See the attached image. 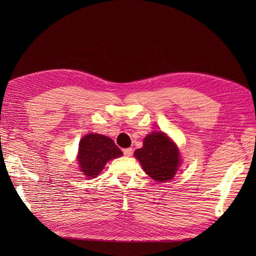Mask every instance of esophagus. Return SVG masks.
Here are the masks:
<instances>
[{
	"label": "esophagus",
	"mask_w": 256,
	"mask_h": 256,
	"mask_svg": "<svg viewBox=\"0 0 256 256\" xmlns=\"http://www.w3.org/2000/svg\"><path fill=\"white\" fill-rule=\"evenodd\" d=\"M132 148H124V154L126 156H132Z\"/></svg>",
	"instance_id": "34e87169"
}]
</instances>
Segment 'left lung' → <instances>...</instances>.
I'll return each mask as SVG.
<instances>
[{
	"label": "left lung",
	"instance_id": "8db88e82",
	"mask_svg": "<svg viewBox=\"0 0 256 256\" xmlns=\"http://www.w3.org/2000/svg\"><path fill=\"white\" fill-rule=\"evenodd\" d=\"M134 154L145 173L158 182L172 180L182 164L178 146L163 132L148 134L143 140V147Z\"/></svg>",
	"mask_w": 256,
	"mask_h": 256
}]
</instances>
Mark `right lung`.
Segmentation results:
<instances>
[{
    "instance_id": "1",
    "label": "right lung",
    "mask_w": 256,
    "mask_h": 256,
    "mask_svg": "<svg viewBox=\"0 0 256 256\" xmlns=\"http://www.w3.org/2000/svg\"><path fill=\"white\" fill-rule=\"evenodd\" d=\"M122 156L114 141L100 134H87L78 144V162L86 178H96L108 160Z\"/></svg>"
}]
</instances>
